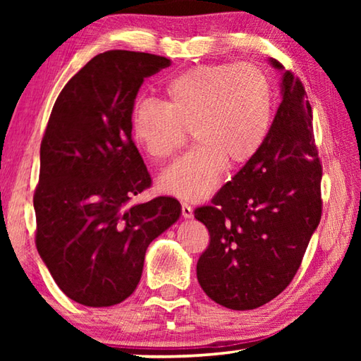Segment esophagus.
<instances>
[{"label": "esophagus", "mask_w": 361, "mask_h": 361, "mask_svg": "<svg viewBox=\"0 0 361 361\" xmlns=\"http://www.w3.org/2000/svg\"><path fill=\"white\" fill-rule=\"evenodd\" d=\"M181 215H183V218H186V219L192 218V209H191V205H188V204L183 202V204H181Z\"/></svg>", "instance_id": "esophagus-1"}]
</instances>
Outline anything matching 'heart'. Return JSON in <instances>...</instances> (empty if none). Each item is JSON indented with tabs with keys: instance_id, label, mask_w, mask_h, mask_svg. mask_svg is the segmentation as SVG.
Instances as JSON below:
<instances>
[{
	"instance_id": "heart-1",
	"label": "heart",
	"mask_w": 361,
	"mask_h": 361,
	"mask_svg": "<svg viewBox=\"0 0 361 361\" xmlns=\"http://www.w3.org/2000/svg\"><path fill=\"white\" fill-rule=\"evenodd\" d=\"M271 79L250 63H207L173 76L161 99L138 100L130 109L133 142L161 161L178 149L189 129L194 148L159 175V191L200 200L221 180L224 164L248 162L264 145L272 124Z\"/></svg>"
}]
</instances>
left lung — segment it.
<instances>
[{
    "label": "left lung",
    "mask_w": 361,
    "mask_h": 361,
    "mask_svg": "<svg viewBox=\"0 0 361 361\" xmlns=\"http://www.w3.org/2000/svg\"><path fill=\"white\" fill-rule=\"evenodd\" d=\"M269 63L282 71V103L264 145L213 205L194 212L210 232L197 280L207 296L232 310L261 307L290 285L322 218L312 108L301 81L276 59Z\"/></svg>",
    "instance_id": "obj_1"
}]
</instances>
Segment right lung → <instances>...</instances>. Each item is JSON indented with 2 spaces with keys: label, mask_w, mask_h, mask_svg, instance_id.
<instances>
[{
  "label": "right lung",
  "mask_w": 361,
  "mask_h": 361,
  "mask_svg": "<svg viewBox=\"0 0 361 361\" xmlns=\"http://www.w3.org/2000/svg\"><path fill=\"white\" fill-rule=\"evenodd\" d=\"M170 60L108 51L85 63L54 103L39 151L36 248L59 288L89 307L135 291L149 243L181 216L173 197L132 199L151 185L132 140L145 78Z\"/></svg>",
  "instance_id": "right-lung-1"
}]
</instances>
